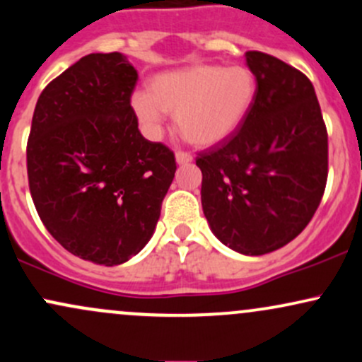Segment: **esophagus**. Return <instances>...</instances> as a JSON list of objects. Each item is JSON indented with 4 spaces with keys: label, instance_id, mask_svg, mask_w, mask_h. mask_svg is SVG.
Instances as JSON below:
<instances>
[{
    "label": "esophagus",
    "instance_id": "1",
    "mask_svg": "<svg viewBox=\"0 0 362 362\" xmlns=\"http://www.w3.org/2000/svg\"><path fill=\"white\" fill-rule=\"evenodd\" d=\"M175 158H177L178 165H185V163L192 161V154L185 153V151H177V154H175Z\"/></svg>",
    "mask_w": 362,
    "mask_h": 362
}]
</instances>
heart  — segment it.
I'll return each instance as SVG.
<instances>
[{
  "label": "heart",
  "mask_w": 362,
  "mask_h": 362,
  "mask_svg": "<svg viewBox=\"0 0 362 362\" xmlns=\"http://www.w3.org/2000/svg\"><path fill=\"white\" fill-rule=\"evenodd\" d=\"M256 99V77L245 66L194 65L156 75L149 93H136L132 108L149 132H158L165 113L189 142L213 146L240 129Z\"/></svg>",
  "instance_id": "1"
}]
</instances>
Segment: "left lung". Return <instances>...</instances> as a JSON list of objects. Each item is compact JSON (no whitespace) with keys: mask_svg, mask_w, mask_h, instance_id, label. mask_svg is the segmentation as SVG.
Returning <instances> with one entry per match:
<instances>
[{"mask_svg":"<svg viewBox=\"0 0 362 362\" xmlns=\"http://www.w3.org/2000/svg\"><path fill=\"white\" fill-rule=\"evenodd\" d=\"M256 77L251 113L233 136L201 151V201L213 233L247 256L276 251L315 216L328 178V134L300 70L245 53Z\"/></svg>","mask_w":362,"mask_h":362,"instance_id":"8db88e82","label":"left lung"}]
</instances>
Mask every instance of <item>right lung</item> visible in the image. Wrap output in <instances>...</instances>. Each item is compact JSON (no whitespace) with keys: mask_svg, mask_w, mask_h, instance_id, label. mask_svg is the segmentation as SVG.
<instances>
[{"mask_svg":"<svg viewBox=\"0 0 362 362\" xmlns=\"http://www.w3.org/2000/svg\"><path fill=\"white\" fill-rule=\"evenodd\" d=\"M136 84L122 53L87 54L45 87L27 141L39 218L96 264H122L148 244L177 170L168 146L139 132Z\"/></svg>","mask_w":362,"mask_h":362,"instance_id":"add662e5","label":"right lung"}]
</instances>
